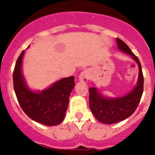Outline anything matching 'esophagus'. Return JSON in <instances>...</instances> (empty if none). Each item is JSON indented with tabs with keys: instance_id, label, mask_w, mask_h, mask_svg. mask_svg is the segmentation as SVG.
<instances>
[{
	"instance_id": "1",
	"label": "esophagus",
	"mask_w": 155,
	"mask_h": 155,
	"mask_svg": "<svg viewBox=\"0 0 155 155\" xmlns=\"http://www.w3.org/2000/svg\"><path fill=\"white\" fill-rule=\"evenodd\" d=\"M79 80L84 83H87V81L89 80V71L87 70L82 71L79 75Z\"/></svg>"
}]
</instances>
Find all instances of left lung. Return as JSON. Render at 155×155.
<instances>
[{"instance_id":"left-lung-1","label":"left lung","mask_w":155,"mask_h":155,"mask_svg":"<svg viewBox=\"0 0 155 155\" xmlns=\"http://www.w3.org/2000/svg\"><path fill=\"white\" fill-rule=\"evenodd\" d=\"M118 49L127 53L137 64L139 68L136 85L127 94L117 98L105 96L95 87L89 88V106L91 113L99 122L105 124H113L130 117L135 112L143 89V77L140 63L124 41L116 38Z\"/></svg>"}]
</instances>
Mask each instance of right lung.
I'll use <instances>...</instances> for the list:
<instances>
[{
    "mask_svg": "<svg viewBox=\"0 0 155 155\" xmlns=\"http://www.w3.org/2000/svg\"><path fill=\"white\" fill-rule=\"evenodd\" d=\"M21 52L15 64L13 74L15 92L18 103L25 113L34 121L46 126H57L65 117L69 97L75 85L74 77L57 81L41 91L29 88L22 73Z\"/></svg>",
    "mask_w": 155,
    "mask_h": 155,
    "instance_id": "obj_1",
    "label": "right lung"
}]
</instances>
